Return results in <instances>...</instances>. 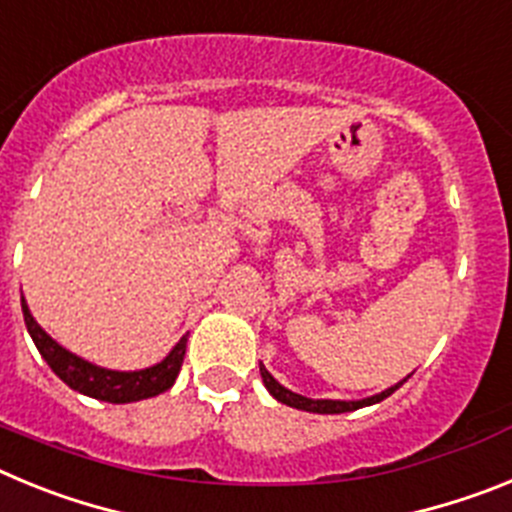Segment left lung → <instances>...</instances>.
<instances>
[{
    "instance_id": "obj_1",
    "label": "left lung",
    "mask_w": 512,
    "mask_h": 512,
    "mask_svg": "<svg viewBox=\"0 0 512 512\" xmlns=\"http://www.w3.org/2000/svg\"><path fill=\"white\" fill-rule=\"evenodd\" d=\"M261 379H264L266 390H269L271 395L277 397L279 402H284V405H289V408L307 410V413H323V415L351 413V410H359V408H366V405H374V402H382L384 397H390L392 392H395L397 387H402V382H405V379H402L400 384H395V387H390V390L379 392V395H374V397H366V400L343 402V400H312V397L297 395V392L287 390V387H282V384H279L277 379L271 377V374L264 369V364H261Z\"/></svg>"
}]
</instances>
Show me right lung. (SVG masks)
<instances>
[{
    "label": "right lung",
    "mask_w": 512,
    "mask_h": 512,
    "mask_svg": "<svg viewBox=\"0 0 512 512\" xmlns=\"http://www.w3.org/2000/svg\"><path fill=\"white\" fill-rule=\"evenodd\" d=\"M22 315H25L27 333L33 336L40 356L48 361V366L56 372V377H61L71 390L94 397V400L122 405V402H138L146 400V397H156L169 390L171 384L176 382V377H179V372H182L184 354H187V336L176 343L174 351L161 364L151 366V369H140V372H112V369L89 364V361L79 359V356H74L63 346H58L35 323V318L27 310L25 300H22Z\"/></svg>",
    "instance_id": "right-lung-1"
}]
</instances>
